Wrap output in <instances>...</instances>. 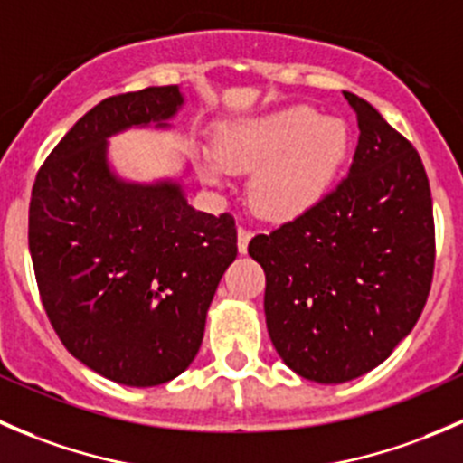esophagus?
<instances>
[{
  "label": "esophagus",
  "instance_id": "1",
  "mask_svg": "<svg viewBox=\"0 0 463 463\" xmlns=\"http://www.w3.org/2000/svg\"><path fill=\"white\" fill-rule=\"evenodd\" d=\"M250 237H253V232H250L249 228L241 226L240 231H237V249H240V253H246V250H249Z\"/></svg>",
  "mask_w": 463,
  "mask_h": 463
}]
</instances>
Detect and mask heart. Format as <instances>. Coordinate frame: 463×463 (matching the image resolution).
Masks as SVG:
<instances>
[{
    "label": "heart",
    "instance_id": "b5f03b06",
    "mask_svg": "<svg viewBox=\"0 0 463 463\" xmlns=\"http://www.w3.org/2000/svg\"><path fill=\"white\" fill-rule=\"evenodd\" d=\"M343 120L307 105L240 120L219 138V161L231 170H260L250 197L273 219L300 217L329 193L347 156ZM217 176V170H210Z\"/></svg>",
    "mask_w": 463,
    "mask_h": 463
}]
</instances>
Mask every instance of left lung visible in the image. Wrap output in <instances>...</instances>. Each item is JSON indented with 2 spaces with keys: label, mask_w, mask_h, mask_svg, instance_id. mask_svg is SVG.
<instances>
[{
  "label": "left lung",
  "mask_w": 463,
  "mask_h": 463,
  "mask_svg": "<svg viewBox=\"0 0 463 463\" xmlns=\"http://www.w3.org/2000/svg\"><path fill=\"white\" fill-rule=\"evenodd\" d=\"M358 137L349 175L249 253L266 273L269 335L296 374L345 383L381 365L412 331L434 273L426 167L367 100L345 91Z\"/></svg>",
  "instance_id": "obj_1"
}]
</instances>
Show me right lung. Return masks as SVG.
I'll list each match as a JSON object with an SVG mask.
<instances>
[{
    "instance_id": "right-lung-1",
    "label": "right lung",
    "mask_w": 463,
    "mask_h": 463,
    "mask_svg": "<svg viewBox=\"0 0 463 463\" xmlns=\"http://www.w3.org/2000/svg\"><path fill=\"white\" fill-rule=\"evenodd\" d=\"M179 87H147L89 109L37 170L29 249L42 307L69 354L132 387L179 376L237 258L231 213H197L176 184L137 185L107 165V137L170 118Z\"/></svg>"
}]
</instances>
